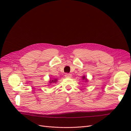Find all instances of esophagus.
Returning a JSON list of instances; mask_svg holds the SVG:
<instances>
[{
  "label": "esophagus",
  "instance_id": "1",
  "mask_svg": "<svg viewBox=\"0 0 131 131\" xmlns=\"http://www.w3.org/2000/svg\"><path fill=\"white\" fill-rule=\"evenodd\" d=\"M65 77L66 78H71L72 77V75H71L70 74H68V73H67L65 74Z\"/></svg>",
  "mask_w": 131,
  "mask_h": 131
}]
</instances>
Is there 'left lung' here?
I'll return each mask as SVG.
<instances>
[{"label": "left lung", "mask_w": 131, "mask_h": 131, "mask_svg": "<svg viewBox=\"0 0 131 131\" xmlns=\"http://www.w3.org/2000/svg\"><path fill=\"white\" fill-rule=\"evenodd\" d=\"M82 80H85V81L86 82L89 81L88 79H87V78H86L85 76H84H84H83V77H82Z\"/></svg>", "instance_id": "obj_1"}]
</instances>
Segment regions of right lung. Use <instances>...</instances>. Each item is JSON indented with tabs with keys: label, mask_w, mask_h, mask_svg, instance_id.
I'll list each match as a JSON object with an SVG mask.
<instances>
[{
	"label": "right lung",
	"mask_w": 131,
	"mask_h": 131,
	"mask_svg": "<svg viewBox=\"0 0 131 131\" xmlns=\"http://www.w3.org/2000/svg\"><path fill=\"white\" fill-rule=\"evenodd\" d=\"M57 81V79H53V80H52V79H50V81H49V84H49V85H50L51 84H56Z\"/></svg>",
	"instance_id": "obj_1"
}]
</instances>
